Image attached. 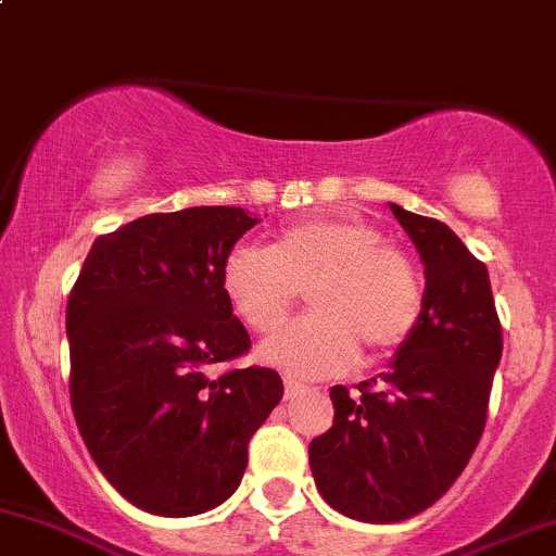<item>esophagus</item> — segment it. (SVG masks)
Here are the masks:
<instances>
[{
    "mask_svg": "<svg viewBox=\"0 0 556 556\" xmlns=\"http://www.w3.org/2000/svg\"><path fill=\"white\" fill-rule=\"evenodd\" d=\"M305 391V386L302 382H294V380H286V399H294L296 393Z\"/></svg>",
    "mask_w": 556,
    "mask_h": 556,
    "instance_id": "1",
    "label": "esophagus"
}]
</instances>
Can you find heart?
I'll use <instances>...</instances> for the list:
<instances>
[{
    "instance_id": "1",
    "label": "heart",
    "mask_w": 556,
    "mask_h": 556,
    "mask_svg": "<svg viewBox=\"0 0 556 556\" xmlns=\"http://www.w3.org/2000/svg\"><path fill=\"white\" fill-rule=\"evenodd\" d=\"M222 289L256 334H271L308 291L314 316L260 348L265 362L305 380L342 375L362 351L369 362L393 356L426 313L417 262L362 216L296 222L273 249L232 245L222 262Z\"/></svg>"
}]
</instances>
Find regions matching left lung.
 <instances>
[{"instance_id": "left-lung-1", "label": "left lung", "mask_w": 556, "mask_h": 556, "mask_svg": "<svg viewBox=\"0 0 556 556\" xmlns=\"http://www.w3.org/2000/svg\"><path fill=\"white\" fill-rule=\"evenodd\" d=\"M426 265V313L358 393L331 388L334 422L311 442L316 488L358 522H402L439 501L471 460L503 353L484 262L444 222L391 203Z\"/></svg>"}]
</instances>
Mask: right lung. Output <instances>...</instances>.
Here are the masks:
<instances>
[{"mask_svg":"<svg viewBox=\"0 0 556 556\" xmlns=\"http://www.w3.org/2000/svg\"><path fill=\"white\" fill-rule=\"evenodd\" d=\"M256 222L230 205L147 214L96 238L68 294L74 420L109 484L150 514L225 503L283 396L267 366L216 371L251 348L222 262Z\"/></svg>","mask_w":556,"mask_h":556,"instance_id":"obj_1","label":"right lung"}]
</instances>
